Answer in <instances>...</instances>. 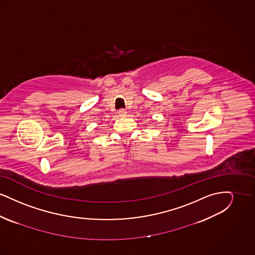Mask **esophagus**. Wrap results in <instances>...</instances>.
Masks as SVG:
<instances>
[{
	"instance_id": "obj_1",
	"label": "esophagus",
	"mask_w": 255,
	"mask_h": 255,
	"mask_svg": "<svg viewBox=\"0 0 255 255\" xmlns=\"http://www.w3.org/2000/svg\"><path fill=\"white\" fill-rule=\"evenodd\" d=\"M119 115L121 116V117H126V115H127V112H126V110L121 109L119 110Z\"/></svg>"
}]
</instances>
